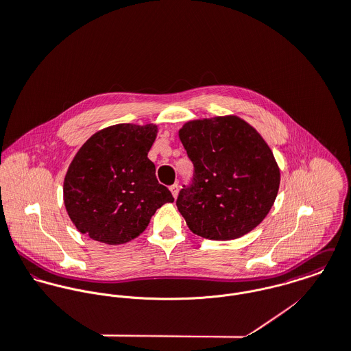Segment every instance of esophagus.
I'll list each match as a JSON object with an SVG mask.
<instances>
[{
    "label": "esophagus",
    "instance_id": "34e87169",
    "mask_svg": "<svg viewBox=\"0 0 351 351\" xmlns=\"http://www.w3.org/2000/svg\"><path fill=\"white\" fill-rule=\"evenodd\" d=\"M170 192H171L173 197H174V199H177V196H178V184H177V182H176V184H173V185L170 186Z\"/></svg>",
    "mask_w": 351,
    "mask_h": 351
}]
</instances>
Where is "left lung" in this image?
I'll return each instance as SVG.
<instances>
[{"label":"left lung","instance_id":"1","mask_svg":"<svg viewBox=\"0 0 351 351\" xmlns=\"http://www.w3.org/2000/svg\"><path fill=\"white\" fill-rule=\"evenodd\" d=\"M178 136L195 166L192 184L176 201L189 230L213 241L249 234L280 188V169L267 143L238 116L188 121Z\"/></svg>","mask_w":351,"mask_h":351}]
</instances>
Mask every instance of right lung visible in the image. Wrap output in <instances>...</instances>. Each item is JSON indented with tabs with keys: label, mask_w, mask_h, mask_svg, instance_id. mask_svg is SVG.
<instances>
[{
	"label": "right lung",
	"mask_w": 351,
	"mask_h": 351,
	"mask_svg": "<svg viewBox=\"0 0 351 351\" xmlns=\"http://www.w3.org/2000/svg\"><path fill=\"white\" fill-rule=\"evenodd\" d=\"M155 124H116L90 136L63 182L66 210L81 234L106 245L139 237L158 208L174 199L147 158Z\"/></svg>",
	"instance_id": "obj_1"
}]
</instances>
